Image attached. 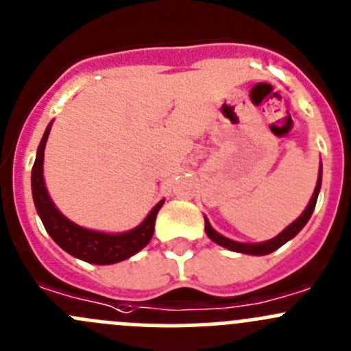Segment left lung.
Returning a JSON list of instances; mask_svg holds the SVG:
<instances>
[{
  "instance_id": "obj_1",
  "label": "left lung",
  "mask_w": 351,
  "mask_h": 351,
  "mask_svg": "<svg viewBox=\"0 0 351 351\" xmlns=\"http://www.w3.org/2000/svg\"><path fill=\"white\" fill-rule=\"evenodd\" d=\"M321 180H323V166H321L319 173H317L316 189H314V193H313V197H311L307 207L304 208L302 214H300L299 217H297L295 221L292 222V224L287 226L284 231H282L278 236H275L274 239H268V241H263V243H239V241H234V239H229V238H226V236L219 234V232L215 231L214 228H212L207 217H204L205 219V232H207L208 238H210L214 243H217L219 246L228 247V250L236 251V253L253 254V256H263V254L274 253L275 250H278L280 246H284L287 241H290L292 238H295V236L300 232V229H302L304 226L307 224V221H309L311 215H313L314 207H316L317 195H319V190H321Z\"/></svg>"
}]
</instances>
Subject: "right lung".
<instances>
[{"instance_id": "1", "label": "right lung", "mask_w": 351, "mask_h": 351, "mask_svg": "<svg viewBox=\"0 0 351 351\" xmlns=\"http://www.w3.org/2000/svg\"><path fill=\"white\" fill-rule=\"evenodd\" d=\"M51 127L52 122L49 123L44 136H42L37 156H35L34 168H32V195H34L35 208H37V214L44 224L45 231L66 253L93 265L119 263V261H123L139 253L153 238L156 215H158L165 200H159L137 228L125 232H101L74 224L56 207L47 189H45L44 149Z\"/></svg>"}]
</instances>
